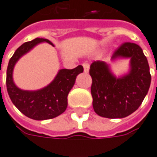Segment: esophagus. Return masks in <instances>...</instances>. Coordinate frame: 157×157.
Returning <instances> with one entry per match:
<instances>
[{
	"instance_id": "esophagus-1",
	"label": "esophagus",
	"mask_w": 157,
	"mask_h": 157,
	"mask_svg": "<svg viewBox=\"0 0 157 157\" xmlns=\"http://www.w3.org/2000/svg\"><path fill=\"white\" fill-rule=\"evenodd\" d=\"M82 66H83L84 72H85V73H88V72H89V63H87V62H84L83 64H82Z\"/></svg>"
}]
</instances>
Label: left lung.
<instances>
[{"mask_svg": "<svg viewBox=\"0 0 157 157\" xmlns=\"http://www.w3.org/2000/svg\"><path fill=\"white\" fill-rule=\"evenodd\" d=\"M117 57H130V72L123 77L116 78L101 61L92 62L89 69L94 110L106 118H123L135 112L147 95L151 82L148 60L137 44L123 42L112 59Z\"/></svg>", "mask_w": 157, "mask_h": 157, "instance_id": "1", "label": "left lung"}]
</instances>
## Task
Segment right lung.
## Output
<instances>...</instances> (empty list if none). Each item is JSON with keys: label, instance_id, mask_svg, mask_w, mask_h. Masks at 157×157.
<instances>
[{"label": "right lung", "instance_id": "add662e5", "mask_svg": "<svg viewBox=\"0 0 157 157\" xmlns=\"http://www.w3.org/2000/svg\"><path fill=\"white\" fill-rule=\"evenodd\" d=\"M42 41L52 44L43 38H35L19 47L10 58L7 69V90L14 106L23 115L34 120H47L60 116L68 106V95L75 84L77 75L83 72V67L79 65L73 69L63 68L49 85L37 91H26L18 89L13 82L14 64L27 52Z\"/></svg>", "mask_w": 157, "mask_h": 157}]
</instances>
